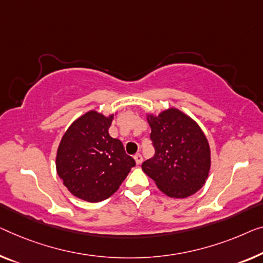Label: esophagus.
I'll use <instances>...</instances> for the list:
<instances>
[{
    "label": "esophagus",
    "mask_w": 263,
    "mask_h": 263,
    "mask_svg": "<svg viewBox=\"0 0 263 263\" xmlns=\"http://www.w3.org/2000/svg\"><path fill=\"white\" fill-rule=\"evenodd\" d=\"M135 162H136L137 165H140V164L143 163V157H142V155L137 154V155L135 156Z\"/></svg>",
    "instance_id": "1"
}]
</instances>
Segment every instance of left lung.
Here are the masks:
<instances>
[{
	"mask_svg": "<svg viewBox=\"0 0 263 263\" xmlns=\"http://www.w3.org/2000/svg\"><path fill=\"white\" fill-rule=\"evenodd\" d=\"M156 154L142 169L163 194L186 198L204 185L211 166L210 146L199 125L176 107L146 113Z\"/></svg>",
	"mask_w": 263,
	"mask_h": 263,
	"instance_id": "8db88e82",
	"label": "left lung"
}]
</instances>
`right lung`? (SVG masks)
<instances>
[{"label":"right lung","mask_w":263,"mask_h":263,"mask_svg":"<svg viewBox=\"0 0 263 263\" xmlns=\"http://www.w3.org/2000/svg\"><path fill=\"white\" fill-rule=\"evenodd\" d=\"M117 115V112L115 113ZM115 115L91 109L69 125L57 151V172L76 197L101 202L119 189L135 159L108 133Z\"/></svg>","instance_id":"1"}]
</instances>
